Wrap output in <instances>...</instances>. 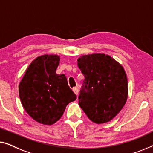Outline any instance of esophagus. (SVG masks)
Here are the masks:
<instances>
[{
	"label": "esophagus",
	"instance_id": "obj_1",
	"mask_svg": "<svg viewBox=\"0 0 153 153\" xmlns=\"http://www.w3.org/2000/svg\"><path fill=\"white\" fill-rule=\"evenodd\" d=\"M73 91H74V92L76 94V95H77V94H78L79 90H78V89H77V87H74V88H73Z\"/></svg>",
	"mask_w": 153,
	"mask_h": 153
}]
</instances>
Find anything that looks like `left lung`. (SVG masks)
<instances>
[{
  "mask_svg": "<svg viewBox=\"0 0 153 153\" xmlns=\"http://www.w3.org/2000/svg\"><path fill=\"white\" fill-rule=\"evenodd\" d=\"M77 66L85 76L79 105L96 123L115 117L128 98V79L124 68L110 56L100 53L82 55Z\"/></svg>",
  "mask_w": 153,
  "mask_h": 153,
  "instance_id": "left-lung-1",
  "label": "left lung"
}]
</instances>
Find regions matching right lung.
<instances>
[{
  "label": "right lung",
  "mask_w": 153,
  "mask_h": 153,
  "mask_svg": "<svg viewBox=\"0 0 153 153\" xmlns=\"http://www.w3.org/2000/svg\"><path fill=\"white\" fill-rule=\"evenodd\" d=\"M59 56L36 57L27 67L19 86L21 102L26 112L42 124L52 125L63 115L66 105L76 100L64 74H56Z\"/></svg>",
  "instance_id": "1"
}]
</instances>
